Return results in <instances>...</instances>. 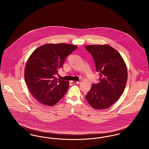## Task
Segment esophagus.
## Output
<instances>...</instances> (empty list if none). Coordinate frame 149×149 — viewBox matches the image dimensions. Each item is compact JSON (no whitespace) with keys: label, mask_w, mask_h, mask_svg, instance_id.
Here are the masks:
<instances>
[{"label":"esophagus","mask_w":149,"mask_h":149,"mask_svg":"<svg viewBox=\"0 0 149 149\" xmlns=\"http://www.w3.org/2000/svg\"><path fill=\"white\" fill-rule=\"evenodd\" d=\"M71 82H72L73 84H79V83H80V81H71Z\"/></svg>","instance_id":"esophagus-1"}]
</instances>
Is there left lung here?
Returning a JSON list of instances; mask_svg holds the SVG:
<instances>
[{
  "label": "left lung",
  "mask_w": 149,
  "mask_h": 149,
  "mask_svg": "<svg viewBox=\"0 0 149 149\" xmlns=\"http://www.w3.org/2000/svg\"><path fill=\"white\" fill-rule=\"evenodd\" d=\"M85 48L92 56L99 76V83L93 84L85 98L93 108L106 109L120 98L125 90L126 65L120 53L109 45H88Z\"/></svg>",
  "instance_id": "left-lung-1"
}]
</instances>
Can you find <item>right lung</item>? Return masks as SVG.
Listing matches in <instances>:
<instances>
[{
  "label": "right lung",
  "mask_w": 149,
  "mask_h": 149,
  "mask_svg": "<svg viewBox=\"0 0 149 149\" xmlns=\"http://www.w3.org/2000/svg\"><path fill=\"white\" fill-rule=\"evenodd\" d=\"M77 46L66 43L42 45L29 57L24 69V79L31 94L43 104H56L66 93L68 81L55 77L66 58Z\"/></svg>",
  "instance_id": "1"
}]
</instances>
